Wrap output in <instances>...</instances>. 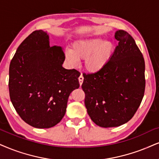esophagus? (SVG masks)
<instances>
[{
    "instance_id": "1",
    "label": "esophagus",
    "mask_w": 159,
    "mask_h": 159,
    "mask_svg": "<svg viewBox=\"0 0 159 159\" xmlns=\"http://www.w3.org/2000/svg\"><path fill=\"white\" fill-rule=\"evenodd\" d=\"M83 80H84V77L83 75H80V77H79V83H80V85H82V84L83 83Z\"/></svg>"
}]
</instances>
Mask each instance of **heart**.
Wrapping results in <instances>:
<instances>
[{
    "mask_svg": "<svg viewBox=\"0 0 159 159\" xmlns=\"http://www.w3.org/2000/svg\"><path fill=\"white\" fill-rule=\"evenodd\" d=\"M114 45L111 41L102 38L82 39L76 41L72 49L65 52L66 61L70 66H76L78 60H85L84 66L89 73L95 74L103 69L111 59Z\"/></svg>",
    "mask_w": 159,
    "mask_h": 159,
    "instance_id": "1",
    "label": "heart"
}]
</instances>
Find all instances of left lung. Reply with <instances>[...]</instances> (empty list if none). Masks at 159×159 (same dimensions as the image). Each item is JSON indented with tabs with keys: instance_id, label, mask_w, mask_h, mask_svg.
I'll return each instance as SVG.
<instances>
[{
	"instance_id": "obj_1",
	"label": "left lung",
	"mask_w": 159,
	"mask_h": 159,
	"mask_svg": "<svg viewBox=\"0 0 159 159\" xmlns=\"http://www.w3.org/2000/svg\"><path fill=\"white\" fill-rule=\"evenodd\" d=\"M107 66L95 74H84L82 89L91 120L102 127H118L132 119L145 89V64L134 39L124 30Z\"/></svg>"
}]
</instances>
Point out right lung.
<instances>
[{
    "label": "right lung",
    "instance_id": "1",
    "mask_svg": "<svg viewBox=\"0 0 159 159\" xmlns=\"http://www.w3.org/2000/svg\"><path fill=\"white\" fill-rule=\"evenodd\" d=\"M61 46L36 30L21 43L9 66L11 103L25 122L37 128L55 126L63 118L70 93L80 87V73L62 67Z\"/></svg>",
    "mask_w": 159,
    "mask_h": 159
}]
</instances>
